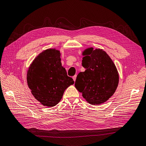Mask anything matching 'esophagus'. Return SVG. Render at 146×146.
Returning <instances> with one entry per match:
<instances>
[{
	"label": "esophagus",
	"instance_id": "1",
	"mask_svg": "<svg viewBox=\"0 0 146 146\" xmlns=\"http://www.w3.org/2000/svg\"><path fill=\"white\" fill-rule=\"evenodd\" d=\"M76 78H77V75H75L74 76H73L72 78H73V80H74V81H75V80H76Z\"/></svg>",
	"mask_w": 146,
	"mask_h": 146
}]
</instances>
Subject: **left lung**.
<instances>
[{
	"label": "left lung",
	"instance_id": "obj_1",
	"mask_svg": "<svg viewBox=\"0 0 146 146\" xmlns=\"http://www.w3.org/2000/svg\"><path fill=\"white\" fill-rule=\"evenodd\" d=\"M82 66L75 81L76 89L92 105L107 101L114 93L119 84V74L111 59L101 49L86 50L83 53Z\"/></svg>",
	"mask_w": 146,
	"mask_h": 146
}]
</instances>
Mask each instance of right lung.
Masks as SVG:
<instances>
[{
    "instance_id": "add662e5",
    "label": "right lung",
    "mask_w": 146,
    "mask_h": 146,
    "mask_svg": "<svg viewBox=\"0 0 146 146\" xmlns=\"http://www.w3.org/2000/svg\"><path fill=\"white\" fill-rule=\"evenodd\" d=\"M60 61L59 50H46L35 59L27 71L29 89L36 100L44 106H56L65 90L74 83Z\"/></svg>"
}]
</instances>
